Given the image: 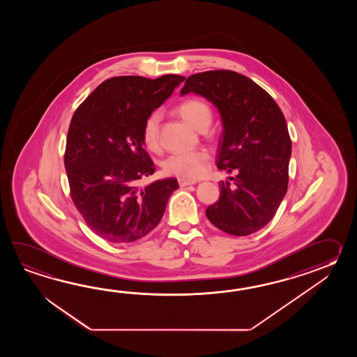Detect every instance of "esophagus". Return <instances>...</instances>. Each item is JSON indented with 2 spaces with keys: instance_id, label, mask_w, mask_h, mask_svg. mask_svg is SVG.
I'll list each match as a JSON object with an SVG mask.
<instances>
[{
  "instance_id": "esophagus-1",
  "label": "esophagus",
  "mask_w": 357,
  "mask_h": 357,
  "mask_svg": "<svg viewBox=\"0 0 357 357\" xmlns=\"http://www.w3.org/2000/svg\"><path fill=\"white\" fill-rule=\"evenodd\" d=\"M197 181H192V180H186V178H178V185L183 188V186H189V185H195Z\"/></svg>"
}]
</instances>
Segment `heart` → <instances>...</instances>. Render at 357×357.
<instances>
[{
	"mask_svg": "<svg viewBox=\"0 0 357 357\" xmlns=\"http://www.w3.org/2000/svg\"><path fill=\"white\" fill-rule=\"evenodd\" d=\"M177 114L194 129L203 131L212 123L213 114L209 105L200 98H190L183 100L177 107ZM160 114L154 111L146 117L143 126V142L146 148L155 151L160 140ZM209 153L205 149H197L192 152L175 153L167 157L162 167L165 174L176 176L186 180H195L204 175L209 162Z\"/></svg>",
	"mask_w": 357,
	"mask_h": 357,
	"instance_id": "heart-1",
	"label": "heart"
}]
</instances>
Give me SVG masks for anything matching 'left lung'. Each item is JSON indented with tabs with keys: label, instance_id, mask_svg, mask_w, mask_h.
Here are the masks:
<instances>
[{
	"label": "left lung",
	"instance_id": "obj_1",
	"mask_svg": "<svg viewBox=\"0 0 357 357\" xmlns=\"http://www.w3.org/2000/svg\"><path fill=\"white\" fill-rule=\"evenodd\" d=\"M195 93L217 107L223 131L217 167L234 174L220 181V199L205 211L220 231L248 236L272 220L289 186L291 139L274 99L231 70L189 76L181 96Z\"/></svg>",
	"mask_w": 357,
	"mask_h": 357
}]
</instances>
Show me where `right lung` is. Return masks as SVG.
Listing matches in <instances>:
<instances>
[{
    "label": "right lung",
    "mask_w": 357,
    "mask_h": 357,
    "mask_svg": "<svg viewBox=\"0 0 357 357\" xmlns=\"http://www.w3.org/2000/svg\"><path fill=\"white\" fill-rule=\"evenodd\" d=\"M183 80L172 74L107 79L71 119L65 152L71 199L91 231L108 243L148 235L178 189L174 177L137 183L155 169L144 149L145 120Z\"/></svg>",
    "instance_id": "right-lung-1"
}]
</instances>
